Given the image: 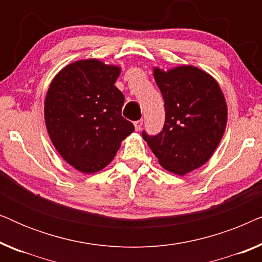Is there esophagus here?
Listing matches in <instances>:
<instances>
[{
  "mask_svg": "<svg viewBox=\"0 0 262 262\" xmlns=\"http://www.w3.org/2000/svg\"><path fill=\"white\" fill-rule=\"evenodd\" d=\"M134 125H135V130H136V131H139V130H141V128H142L143 120L141 119V120H137V121H135Z\"/></svg>",
  "mask_w": 262,
  "mask_h": 262,
  "instance_id": "34e87169",
  "label": "esophagus"
}]
</instances>
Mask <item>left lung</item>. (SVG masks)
Returning a JSON list of instances; mask_svg holds the SVG:
<instances>
[{
  "mask_svg": "<svg viewBox=\"0 0 262 262\" xmlns=\"http://www.w3.org/2000/svg\"><path fill=\"white\" fill-rule=\"evenodd\" d=\"M164 100L166 121L156 136L143 138L164 169L185 175L205 164L223 137L228 107L217 81L192 66L154 68Z\"/></svg>",
  "mask_w": 262,
  "mask_h": 262,
  "instance_id": "1",
  "label": "left lung"
}]
</instances>
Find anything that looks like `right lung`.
<instances>
[{
  "mask_svg": "<svg viewBox=\"0 0 262 262\" xmlns=\"http://www.w3.org/2000/svg\"><path fill=\"white\" fill-rule=\"evenodd\" d=\"M118 66L81 59L63 68L46 93L48 134L59 155L81 173L101 170L135 130L121 116L124 95L114 83Z\"/></svg>",
  "mask_w": 262,
  "mask_h": 262,
  "instance_id": "right-lung-1",
  "label": "right lung"
}]
</instances>
